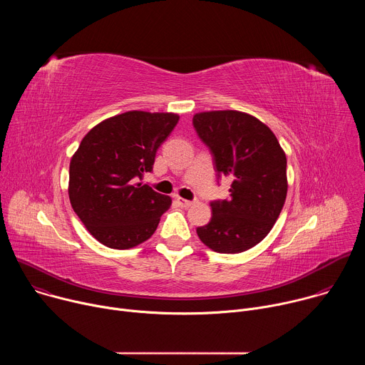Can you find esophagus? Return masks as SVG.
Segmentation results:
<instances>
[{"label": "esophagus", "mask_w": 365, "mask_h": 365, "mask_svg": "<svg viewBox=\"0 0 365 365\" xmlns=\"http://www.w3.org/2000/svg\"><path fill=\"white\" fill-rule=\"evenodd\" d=\"M176 202H178L179 206H182V207H189V206L193 203L192 200H187V199H183V197H178Z\"/></svg>", "instance_id": "esophagus-1"}]
</instances>
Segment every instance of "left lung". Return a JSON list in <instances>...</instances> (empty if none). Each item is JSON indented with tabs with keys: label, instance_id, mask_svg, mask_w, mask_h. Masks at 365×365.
<instances>
[{
	"label": "left lung",
	"instance_id": "obj_1",
	"mask_svg": "<svg viewBox=\"0 0 365 365\" xmlns=\"http://www.w3.org/2000/svg\"><path fill=\"white\" fill-rule=\"evenodd\" d=\"M210 148L217 178L232 179L228 199L211 202L212 218L196 232L217 252L257 245L277 221L287 193L286 154L273 131L240 111L199 113L192 120Z\"/></svg>",
	"mask_w": 365,
	"mask_h": 365
}]
</instances>
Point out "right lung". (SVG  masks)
Here are the masks:
<instances>
[{"instance_id": "right-lung-1", "label": "right lung", "mask_w": 365, "mask_h": 365, "mask_svg": "<svg viewBox=\"0 0 365 365\" xmlns=\"http://www.w3.org/2000/svg\"><path fill=\"white\" fill-rule=\"evenodd\" d=\"M179 121L170 113L128 111L95 125L69 168L75 214L101 244L127 250L148 240L172 199L138 180Z\"/></svg>"}]
</instances>
